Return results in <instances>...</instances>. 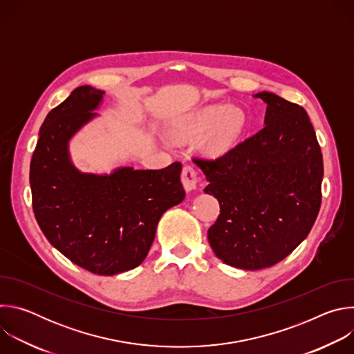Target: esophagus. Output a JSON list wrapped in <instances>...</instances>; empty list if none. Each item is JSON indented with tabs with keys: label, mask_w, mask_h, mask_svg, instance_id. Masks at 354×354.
<instances>
[{
	"label": "esophagus",
	"mask_w": 354,
	"mask_h": 354,
	"mask_svg": "<svg viewBox=\"0 0 354 354\" xmlns=\"http://www.w3.org/2000/svg\"><path fill=\"white\" fill-rule=\"evenodd\" d=\"M180 180L182 185L186 190H193L197 187V182H198V176L196 169L193 168V165L186 164L182 168V174H180Z\"/></svg>",
	"instance_id": "obj_1"
}]
</instances>
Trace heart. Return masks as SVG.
I'll return each instance as SVG.
<instances>
[{"instance_id":"1","label":"heart","mask_w":354,"mask_h":354,"mask_svg":"<svg viewBox=\"0 0 354 354\" xmlns=\"http://www.w3.org/2000/svg\"><path fill=\"white\" fill-rule=\"evenodd\" d=\"M242 124L243 118L241 112L232 111L228 106H209L193 116L185 129V134L196 136L214 127L205 142V149L207 154L218 156L234 145Z\"/></svg>"}]
</instances>
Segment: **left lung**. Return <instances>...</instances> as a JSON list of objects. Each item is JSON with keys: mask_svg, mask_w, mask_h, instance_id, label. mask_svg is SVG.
<instances>
[{"mask_svg": "<svg viewBox=\"0 0 354 354\" xmlns=\"http://www.w3.org/2000/svg\"><path fill=\"white\" fill-rule=\"evenodd\" d=\"M268 104L266 126L225 154L196 158L217 197L220 214L209 242L224 263L270 268L310 234L322 201L324 161L306 109L272 92L255 95Z\"/></svg>", "mask_w": 354, "mask_h": 354, "instance_id": "left-lung-1", "label": "left lung"}]
</instances>
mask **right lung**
I'll use <instances>...</instances> for the list:
<instances>
[{
	"mask_svg": "<svg viewBox=\"0 0 354 354\" xmlns=\"http://www.w3.org/2000/svg\"><path fill=\"white\" fill-rule=\"evenodd\" d=\"M105 92L89 85L46 116L30 161L36 221L47 241L77 266L100 276L137 268L154 241L161 216L185 197L180 162L164 169L120 168L97 176L78 172L68 140L91 120Z\"/></svg>",
	"mask_w": 354,
	"mask_h": 354,
	"instance_id": "obj_1",
	"label": "right lung"
}]
</instances>
